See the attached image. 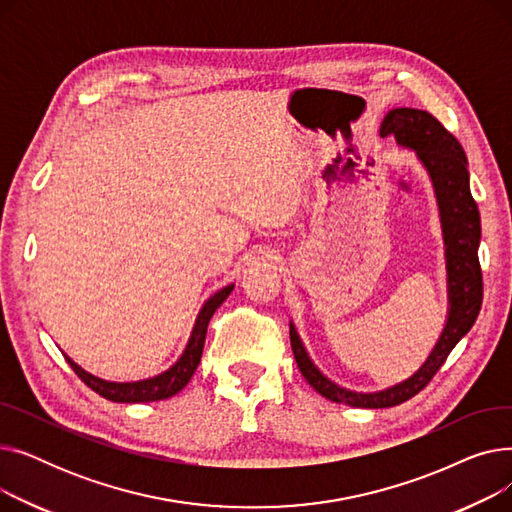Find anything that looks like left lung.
Segmentation results:
<instances>
[{
	"label": "left lung",
	"instance_id": "obj_1",
	"mask_svg": "<svg viewBox=\"0 0 512 512\" xmlns=\"http://www.w3.org/2000/svg\"><path fill=\"white\" fill-rule=\"evenodd\" d=\"M380 134L382 137L392 134L400 147L415 151L432 178L444 238L448 315L444 330L425 363L411 378L378 392H355L328 380L311 361L297 328L290 321L292 353L309 386L332 402L359 409H388L419 394L444 365L452 348L473 328L483 299L481 267L477 259L481 220L477 203L471 197L469 164L461 143L432 114L415 110V107L390 110L382 120Z\"/></svg>",
	"mask_w": 512,
	"mask_h": 512
}]
</instances>
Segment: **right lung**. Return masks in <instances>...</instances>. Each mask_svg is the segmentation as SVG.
<instances>
[{
	"mask_svg": "<svg viewBox=\"0 0 512 512\" xmlns=\"http://www.w3.org/2000/svg\"><path fill=\"white\" fill-rule=\"evenodd\" d=\"M232 290H234V284H228V286L220 288L218 292L211 294V297L203 303V307L195 319L191 338H188L178 361L170 369L161 371L159 375H153V378L139 380V382H107V380H101V378H97V375L85 371L80 365H76L70 357H66V361L74 369L78 378L83 380L93 392H97L99 396L112 400V402H153V400L170 398V396L178 394L188 384V380L193 378V373L203 355V344H205L209 319L215 313V309H218L228 299V294Z\"/></svg>",
	"mask_w": 512,
	"mask_h": 512,
	"instance_id": "1",
	"label": "right lung"
}]
</instances>
